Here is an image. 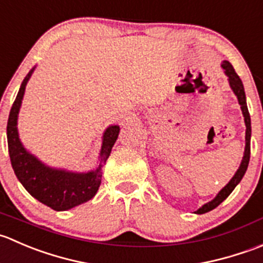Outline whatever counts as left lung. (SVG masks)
<instances>
[{
	"label": "left lung",
	"instance_id": "8db88e82",
	"mask_svg": "<svg viewBox=\"0 0 263 263\" xmlns=\"http://www.w3.org/2000/svg\"><path fill=\"white\" fill-rule=\"evenodd\" d=\"M222 69L225 70V74L229 77V83H230V87L233 89V92L235 93V96L238 97L239 101V105H240L241 108V112H243L244 116V121H246V126H247V130H246V151H244V157L241 160L240 166H239L238 171L235 173V175L233 176L229 184L226 186H223L222 189L220 191V193L217 194L216 198L212 199L211 202L206 203L204 206H202L201 209L197 211V214H206V212L211 211V210L216 209L217 206L221 203V202L225 201L229 196H230L231 192L234 191L236 185L240 183V180L243 179L244 174H246L247 167H248V163H249V157H251V116H249L248 112V107H247V102H246V93H244V87H243V83H241L240 78L238 77V74L235 72L234 70L233 65L230 64L229 61H223L222 62Z\"/></svg>",
	"mask_w": 263,
	"mask_h": 263
}]
</instances>
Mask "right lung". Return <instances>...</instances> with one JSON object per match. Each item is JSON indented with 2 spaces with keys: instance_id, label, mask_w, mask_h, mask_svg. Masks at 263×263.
Wrapping results in <instances>:
<instances>
[{
  "instance_id": "1",
  "label": "right lung",
  "mask_w": 263,
  "mask_h": 263,
  "mask_svg": "<svg viewBox=\"0 0 263 263\" xmlns=\"http://www.w3.org/2000/svg\"><path fill=\"white\" fill-rule=\"evenodd\" d=\"M23 80L19 93L12 103L11 111L7 121V144L9 155L14 173L25 189L35 199L54 211H66L75 206L88 202L97 193L102 180L103 165L110 156L111 149L115 144L120 133L119 125L107 128L103 134L102 148L100 153V165L95 171L85 174L69 173L65 170H56L43 165L38 158L27 152L23 147L17 134V115L24 97L25 85L33 72Z\"/></svg>"
}]
</instances>
